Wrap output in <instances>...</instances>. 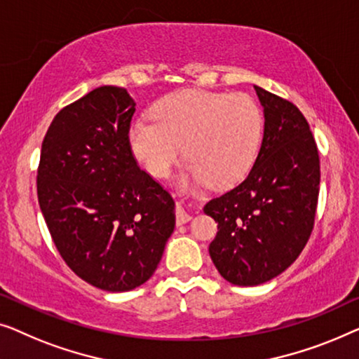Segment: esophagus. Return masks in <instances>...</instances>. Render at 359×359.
<instances>
[{"label": "esophagus", "mask_w": 359, "mask_h": 359, "mask_svg": "<svg viewBox=\"0 0 359 359\" xmlns=\"http://www.w3.org/2000/svg\"><path fill=\"white\" fill-rule=\"evenodd\" d=\"M190 219H191V215L187 213V211L184 210V206L177 203V206H175V221H177V226L189 223Z\"/></svg>", "instance_id": "1"}]
</instances>
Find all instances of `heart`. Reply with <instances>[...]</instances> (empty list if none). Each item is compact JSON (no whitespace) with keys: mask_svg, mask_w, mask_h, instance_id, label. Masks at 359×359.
Returning a JSON list of instances; mask_svg holds the SVG:
<instances>
[{"mask_svg":"<svg viewBox=\"0 0 359 359\" xmlns=\"http://www.w3.org/2000/svg\"><path fill=\"white\" fill-rule=\"evenodd\" d=\"M153 118L130 127L135 158L156 177H165L184 153V182L236 185L254 164L262 136V115L245 94L185 89L161 99Z\"/></svg>","mask_w":359,"mask_h":359,"instance_id":"heart-1","label":"heart"}]
</instances>
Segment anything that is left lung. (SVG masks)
<instances>
[{
  "label": "left lung",
  "instance_id": "1",
  "mask_svg": "<svg viewBox=\"0 0 359 359\" xmlns=\"http://www.w3.org/2000/svg\"><path fill=\"white\" fill-rule=\"evenodd\" d=\"M264 140L244 182L205 205L218 223L210 257L224 280L257 286L283 273L309 241L320 161L309 123L290 100L254 86Z\"/></svg>",
  "mask_w": 359,
  "mask_h": 359
}]
</instances>
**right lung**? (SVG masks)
Instances as JSON below:
<instances>
[{"label":"right lung","instance_id":"obj_1","mask_svg":"<svg viewBox=\"0 0 359 359\" xmlns=\"http://www.w3.org/2000/svg\"><path fill=\"white\" fill-rule=\"evenodd\" d=\"M135 100L102 86L55 115L37 170L50 236L69 269L99 290H135L153 276L174 232V200L130 146Z\"/></svg>","mask_w":359,"mask_h":359}]
</instances>
